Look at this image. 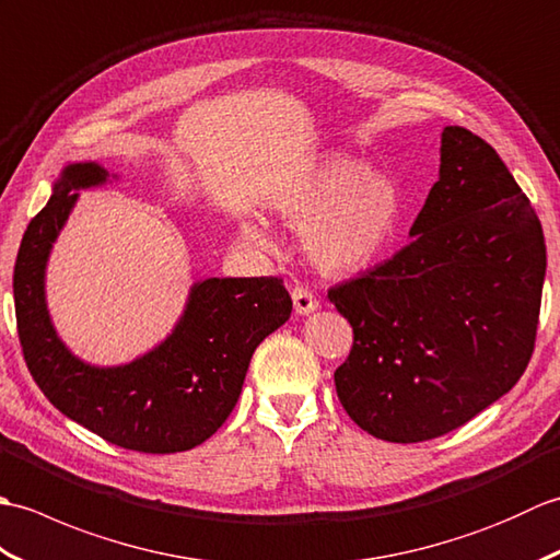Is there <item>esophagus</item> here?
<instances>
[{
    "label": "esophagus",
    "instance_id": "obj_1",
    "mask_svg": "<svg viewBox=\"0 0 560 560\" xmlns=\"http://www.w3.org/2000/svg\"><path fill=\"white\" fill-rule=\"evenodd\" d=\"M291 299H293V305H295V313H299V315H311L319 307L315 293L307 287H301V283H295V287H293Z\"/></svg>",
    "mask_w": 560,
    "mask_h": 560
}]
</instances>
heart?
<instances>
[{
    "label": "heart",
    "instance_id": "obj_1",
    "mask_svg": "<svg viewBox=\"0 0 560 560\" xmlns=\"http://www.w3.org/2000/svg\"><path fill=\"white\" fill-rule=\"evenodd\" d=\"M399 189L389 175L351 159H331L281 209L291 229L305 231V249L319 269L351 271L368 265L399 219ZM247 243L267 247L257 223H243Z\"/></svg>",
    "mask_w": 560,
    "mask_h": 560
}]
</instances>
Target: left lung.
Returning <instances> with one entry per match:
<instances>
[{"mask_svg": "<svg viewBox=\"0 0 560 560\" xmlns=\"http://www.w3.org/2000/svg\"><path fill=\"white\" fill-rule=\"evenodd\" d=\"M385 265L329 289L353 327L341 407L387 443L445 435L515 387L534 351L546 245L495 149L440 135V177Z\"/></svg>", "mask_w": 560, "mask_h": 560, "instance_id": "obj_1", "label": "left lung"}]
</instances>
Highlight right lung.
<instances>
[{
  "instance_id": "right-lung-1",
  "label": "right lung",
  "mask_w": 560,
  "mask_h": 560,
  "mask_svg": "<svg viewBox=\"0 0 560 560\" xmlns=\"http://www.w3.org/2000/svg\"><path fill=\"white\" fill-rule=\"evenodd\" d=\"M96 161L69 163L19 247L14 303L19 339L43 395L67 419L125 450L171 455L205 443L229 419L261 339L291 317L281 279H205L159 347L125 365L77 359L47 313L45 269L79 189L108 183Z\"/></svg>"
}]
</instances>
